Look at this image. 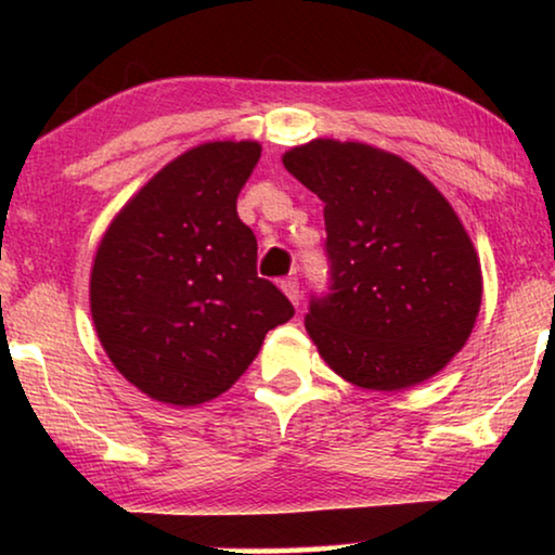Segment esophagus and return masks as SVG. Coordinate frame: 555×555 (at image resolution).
<instances>
[{"instance_id":"34e87169","label":"esophagus","mask_w":555,"mask_h":555,"mask_svg":"<svg viewBox=\"0 0 555 555\" xmlns=\"http://www.w3.org/2000/svg\"><path fill=\"white\" fill-rule=\"evenodd\" d=\"M280 287H283V293L291 298L293 306H300V283L295 278H287L280 283Z\"/></svg>"}]
</instances>
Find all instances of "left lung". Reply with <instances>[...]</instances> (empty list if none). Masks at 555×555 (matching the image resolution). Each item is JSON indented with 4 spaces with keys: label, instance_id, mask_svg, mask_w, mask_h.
<instances>
[{
    "label": "left lung",
    "instance_id": "1",
    "mask_svg": "<svg viewBox=\"0 0 555 555\" xmlns=\"http://www.w3.org/2000/svg\"><path fill=\"white\" fill-rule=\"evenodd\" d=\"M283 164L325 204L331 285L306 315L318 353L361 389L427 382L467 344L482 300L480 260L450 202L366 143L315 139Z\"/></svg>",
    "mask_w": 555,
    "mask_h": 555
}]
</instances>
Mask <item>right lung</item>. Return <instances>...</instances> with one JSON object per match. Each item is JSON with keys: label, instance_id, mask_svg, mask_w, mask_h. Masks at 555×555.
<instances>
[{"label": "right lung", "instance_id": "1", "mask_svg": "<svg viewBox=\"0 0 555 555\" xmlns=\"http://www.w3.org/2000/svg\"><path fill=\"white\" fill-rule=\"evenodd\" d=\"M257 141H211L166 164L113 219L90 272V313L120 374L146 397L196 406L224 393L264 333L295 315L257 275L237 196Z\"/></svg>", "mask_w": 555, "mask_h": 555}]
</instances>
